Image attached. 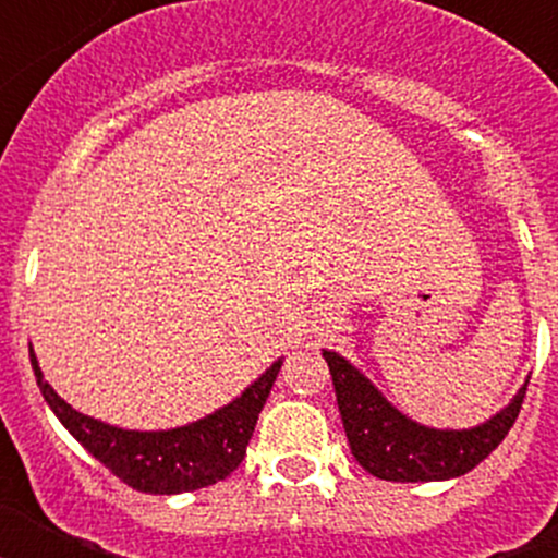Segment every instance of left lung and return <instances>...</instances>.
Masks as SVG:
<instances>
[{
    "label": "left lung",
    "instance_id": "left-lung-1",
    "mask_svg": "<svg viewBox=\"0 0 558 558\" xmlns=\"http://www.w3.org/2000/svg\"><path fill=\"white\" fill-rule=\"evenodd\" d=\"M324 360L332 374L335 399L354 461L379 481L393 483L450 481L475 470L511 430L529 386L525 379L509 405L481 425L438 430L391 405L372 379L338 352L324 349Z\"/></svg>",
    "mask_w": 558,
    "mask_h": 558
}]
</instances>
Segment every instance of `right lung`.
<instances>
[{
	"mask_svg": "<svg viewBox=\"0 0 558 558\" xmlns=\"http://www.w3.org/2000/svg\"><path fill=\"white\" fill-rule=\"evenodd\" d=\"M29 363L41 388V397L52 408L61 425L86 447L97 461L131 489L147 495H181L223 481L240 466L254 436L256 418L282 368V357L274 360L259 377L229 405L206 413L198 422L170 430H125L95 416L75 411L56 388L44 379L38 357L29 347Z\"/></svg>",
	"mask_w": 558,
	"mask_h": 558,
	"instance_id": "add662e5",
	"label": "right lung"
}]
</instances>
